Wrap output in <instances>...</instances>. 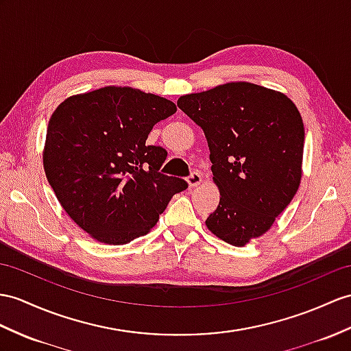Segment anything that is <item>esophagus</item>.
<instances>
[{
	"label": "esophagus",
	"mask_w": 351,
	"mask_h": 351,
	"mask_svg": "<svg viewBox=\"0 0 351 351\" xmlns=\"http://www.w3.org/2000/svg\"><path fill=\"white\" fill-rule=\"evenodd\" d=\"M187 183H189V187L191 189H193V187L199 186L202 183V177L199 173H192L189 177H187Z\"/></svg>",
	"instance_id": "obj_1"
}]
</instances>
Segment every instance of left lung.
Wrapping results in <instances>:
<instances>
[{
	"instance_id": "1",
	"label": "left lung",
	"mask_w": 351,
	"mask_h": 351,
	"mask_svg": "<svg viewBox=\"0 0 351 351\" xmlns=\"http://www.w3.org/2000/svg\"><path fill=\"white\" fill-rule=\"evenodd\" d=\"M202 128L220 202L205 225L235 247L263 235L302 177L304 123L285 93L230 82L177 101Z\"/></svg>"
}]
</instances>
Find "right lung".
Listing matches in <instances>:
<instances>
[{"label": "right lung", "mask_w": 351, "mask_h": 351, "mask_svg": "<svg viewBox=\"0 0 351 351\" xmlns=\"http://www.w3.org/2000/svg\"><path fill=\"white\" fill-rule=\"evenodd\" d=\"M176 111L173 101L126 86L73 95L53 111L43 150L47 182L93 240L122 245L146 235L187 187L159 173L167 150L146 144Z\"/></svg>", "instance_id": "add662e5"}]
</instances>
